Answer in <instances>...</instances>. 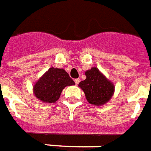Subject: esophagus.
<instances>
[{"label":"esophagus","instance_id":"esophagus-1","mask_svg":"<svg viewBox=\"0 0 151 151\" xmlns=\"http://www.w3.org/2000/svg\"><path fill=\"white\" fill-rule=\"evenodd\" d=\"M80 81H81V80H80V79H79V78L75 79V80H74V81H75V84L76 85H78L79 82H80Z\"/></svg>","mask_w":151,"mask_h":151}]
</instances>
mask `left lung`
I'll list each match as a JSON object with an SVG mask.
<instances>
[{
	"instance_id": "1",
	"label": "left lung",
	"mask_w": 151,
	"mask_h": 151,
	"mask_svg": "<svg viewBox=\"0 0 151 151\" xmlns=\"http://www.w3.org/2000/svg\"><path fill=\"white\" fill-rule=\"evenodd\" d=\"M86 78L79 83L86 98L92 105L102 106L107 103L114 93V85L101 73L98 68L93 67L85 73Z\"/></svg>"
}]
</instances>
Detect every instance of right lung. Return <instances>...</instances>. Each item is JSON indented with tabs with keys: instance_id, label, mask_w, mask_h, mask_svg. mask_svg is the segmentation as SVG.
<instances>
[{
	"instance_id": "right-lung-1",
	"label": "right lung",
	"mask_w": 151,
	"mask_h": 151,
	"mask_svg": "<svg viewBox=\"0 0 151 151\" xmlns=\"http://www.w3.org/2000/svg\"><path fill=\"white\" fill-rule=\"evenodd\" d=\"M75 85L63 69L51 67L39 78L33 86V93L40 101L53 103L59 99L65 86Z\"/></svg>"
}]
</instances>
